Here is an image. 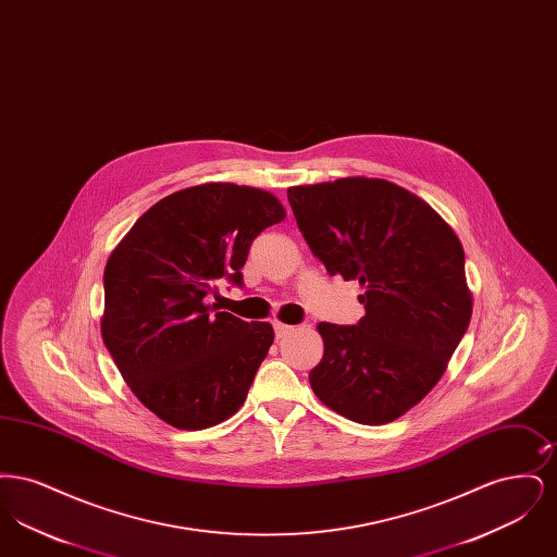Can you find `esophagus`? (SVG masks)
I'll list each match as a JSON object with an SVG mask.
<instances>
[{
	"label": "esophagus",
	"instance_id": "34e87169",
	"mask_svg": "<svg viewBox=\"0 0 557 557\" xmlns=\"http://www.w3.org/2000/svg\"><path fill=\"white\" fill-rule=\"evenodd\" d=\"M273 330H275V336H277V338H284L286 334H290L294 327L288 325V323H282V321H273Z\"/></svg>",
	"mask_w": 557,
	"mask_h": 557
}]
</instances>
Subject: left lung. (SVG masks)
Wrapping results in <instances>:
<instances>
[{
    "label": "left lung",
    "instance_id": "1",
    "mask_svg": "<svg viewBox=\"0 0 557 557\" xmlns=\"http://www.w3.org/2000/svg\"><path fill=\"white\" fill-rule=\"evenodd\" d=\"M288 202L327 273L366 288L357 325L319 323L311 388L357 424H388L436 386L470 325L461 242L422 198L384 180L290 187Z\"/></svg>",
    "mask_w": 557,
    "mask_h": 557
}]
</instances>
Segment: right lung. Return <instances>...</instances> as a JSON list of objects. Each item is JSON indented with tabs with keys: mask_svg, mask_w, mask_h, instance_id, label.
Masks as SVG:
<instances>
[{
	"mask_svg": "<svg viewBox=\"0 0 557 557\" xmlns=\"http://www.w3.org/2000/svg\"><path fill=\"white\" fill-rule=\"evenodd\" d=\"M286 216L265 189L202 184L144 212L104 269L102 338L133 395L162 422L232 418L273 345V327L219 311L216 282L242 286L255 238Z\"/></svg>",
	"mask_w": 557,
	"mask_h": 557,
	"instance_id": "1",
	"label": "right lung"
}]
</instances>
